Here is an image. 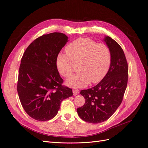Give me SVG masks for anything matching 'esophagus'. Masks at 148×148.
<instances>
[{"instance_id": "34e87169", "label": "esophagus", "mask_w": 148, "mask_h": 148, "mask_svg": "<svg viewBox=\"0 0 148 148\" xmlns=\"http://www.w3.org/2000/svg\"><path fill=\"white\" fill-rule=\"evenodd\" d=\"M78 93H79V90L78 89H73V94L74 96L77 95Z\"/></svg>"}]
</instances>
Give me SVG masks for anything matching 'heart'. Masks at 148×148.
<instances>
[{"instance_id": "1", "label": "heart", "mask_w": 148, "mask_h": 148, "mask_svg": "<svg viewBox=\"0 0 148 148\" xmlns=\"http://www.w3.org/2000/svg\"><path fill=\"white\" fill-rule=\"evenodd\" d=\"M67 54L58 53L56 64L60 74L68 78L74 70V63H78L79 72L67 81V85L83 87L89 82L97 83L107 73L111 61V51L104 44H98L90 39L79 38L69 44Z\"/></svg>"}]
</instances>
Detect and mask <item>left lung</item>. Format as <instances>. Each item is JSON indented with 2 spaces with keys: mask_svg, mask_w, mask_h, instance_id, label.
Segmentation results:
<instances>
[{
  "mask_svg": "<svg viewBox=\"0 0 148 148\" xmlns=\"http://www.w3.org/2000/svg\"><path fill=\"white\" fill-rule=\"evenodd\" d=\"M103 40L111 51L109 69L97 85L80 92L85 104L77 109L82 120L93 124L104 122L114 114L123 101L127 84L128 66L122 48L109 36Z\"/></svg>",
  "mask_w": 148,
  "mask_h": 148,
  "instance_id": "obj_1",
  "label": "left lung"
}]
</instances>
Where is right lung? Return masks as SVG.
Wrapping results in <instances>:
<instances>
[{"mask_svg":"<svg viewBox=\"0 0 148 148\" xmlns=\"http://www.w3.org/2000/svg\"><path fill=\"white\" fill-rule=\"evenodd\" d=\"M69 38L62 33L44 34L25 50L19 67L17 93L23 109L32 119L45 121L57 115L63 99L73 95L63 79L56 60Z\"/></svg>","mask_w":148,"mask_h":148,"instance_id":"obj_1","label":"right lung"}]
</instances>
